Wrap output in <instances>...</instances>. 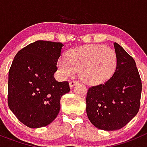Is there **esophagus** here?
<instances>
[{
  "instance_id": "obj_1",
  "label": "esophagus",
  "mask_w": 147,
  "mask_h": 147,
  "mask_svg": "<svg viewBox=\"0 0 147 147\" xmlns=\"http://www.w3.org/2000/svg\"><path fill=\"white\" fill-rule=\"evenodd\" d=\"M78 83V81H76V80H72V81H71L69 82V86H70V88H72L74 86H75V84H77Z\"/></svg>"
}]
</instances>
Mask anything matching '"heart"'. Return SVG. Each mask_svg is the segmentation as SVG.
<instances>
[{
	"label": "heart",
	"instance_id": "b5f03b06",
	"mask_svg": "<svg viewBox=\"0 0 147 147\" xmlns=\"http://www.w3.org/2000/svg\"><path fill=\"white\" fill-rule=\"evenodd\" d=\"M117 57L113 49L101 45L78 47L69 52L66 58H59L58 67L63 77L80 70L84 82L91 85L101 84L111 77L115 69Z\"/></svg>",
	"mask_w": 147,
	"mask_h": 147
}]
</instances>
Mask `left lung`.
Listing matches in <instances>:
<instances>
[{
    "label": "left lung",
    "mask_w": 147,
    "mask_h": 147,
    "mask_svg": "<svg viewBox=\"0 0 147 147\" xmlns=\"http://www.w3.org/2000/svg\"><path fill=\"white\" fill-rule=\"evenodd\" d=\"M117 65L112 77L91 86L86 95V114L100 129L113 131L127 124L138 112L142 84L135 60L114 43Z\"/></svg>",
    "instance_id": "obj_1"
}]
</instances>
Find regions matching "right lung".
Returning <instances> with one entry per match:
<instances>
[{"mask_svg":"<svg viewBox=\"0 0 147 147\" xmlns=\"http://www.w3.org/2000/svg\"><path fill=\"white\" fill-rule=\"evenodd\" d=\"M63 43L37 40L18 52L9 71L8 105L16 118L30 128L47 126L55 119L68 81L54 74Z\"/></svg>","mask_w":147,"mask_h":147,"instance_id":"right-lung-1","label":"right lung"}]
</instances>
